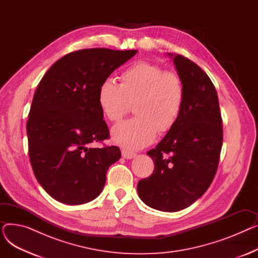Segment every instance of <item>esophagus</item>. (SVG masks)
Wrapping results in <instances>:
<instances>
[{"label":"esophagus","instance_id":"34e87169","mask_svg":"<svg viewBox=\"0 0 258 258\" xmlns=\"http://www.w3.org/2000/svg\"><path fill=\"white\" fill-rule=\"evenodd\" d=\"M122 157L125 158V159H133L136 157V154H135L134 152H130V151H126V150H122Z\"/></svg>","mask_w":258,"mask_h":258}]
</instances>
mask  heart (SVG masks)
<instances>
[{"mask_svg": "<svg viewBox=\"0 0 258 258\" xmlns=\"http://www.w3.org/2000/svg\"><path fill=\"white\" fill-rule=\"evenodd\" d=\"M97 100L103 116L119 121L135 105L136 117L112 130L115 143L127 150H139L151 144L160 134L168 133L177 123L185 102V86L173 71L152 62L138 61L121 73L120 84L103 80Z\"/></svg>", "mask_w": 258, "mask_h": 258, "instance_id": "b5f03b06", "label": "heart"}]
</instances>
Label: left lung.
Instances as JSON below:
<instances>
[{"instance_id":"left-lung-1","label":"left lung","mask_w":258,"mask_h":258,"mask_svg":"<svg viewBox=\"0 0 258 258\" xmlns=\"http://www.w3.org/2000/svg\"><path fill=\"white\" fill-rule=\"evenodd\" d=\"M185 86V102L175 125L148 151L155 169L138 182L147 206L166 212L190 206L210 186L218 170L223 124L218 93L209 76L180 54L169 53Z\"/></svg>"}]
</instances>
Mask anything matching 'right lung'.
I'll return each mask as SVG.
<instances>
[{"instance_id": "right-lung-1", "label": "right lung", "mask_w": 258, "mask_h": 258, "mask_svg": "<svg viewBox=\"0 0 258 258\" xmlns=\"http://www.w3.org/2000/svg\"><path fill=\"white\" fill-rule=\"evenodd\" d=\"M137 50L83 49L52 64L34 93L27 121L34 175L47 194L68 205L91 202L102 191L119 147H88L110 138L99 86Z\"/></svg>"}]
</instances>
